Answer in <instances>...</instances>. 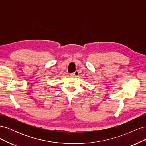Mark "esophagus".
I'll return each mask as SVG.
<instances>
[{"instance_id":"34e87169","label":"esophagus","mask_w":146,"mask_h":146,"mask_svg":"<svg viewBox=\"0 0 146 146\" xmlns=\"http://www.w3.org/2000/svg\"><path fill=\"white\" fill-rule=\"evenodd\" d=\"M72 74L73 75V76H78V74H79V72H78V70H76V71H75V72H73Z\"/></svg>"}]
</instances>
